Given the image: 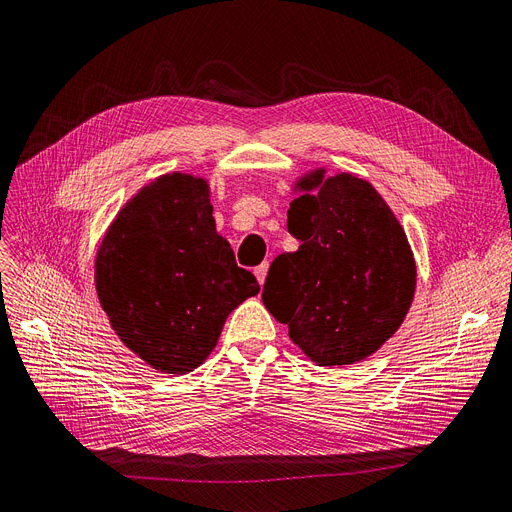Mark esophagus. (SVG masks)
Masks as SVG:
<instances>
[{"label": "esophagus", "mask_w": 512, "mask_h": 512, "mask_svg": "<svg viewBox=\"0 0 512 512\" xmlns=\"http://www.w3.org/2000/svg\"><path fill=\"white\" fill-rule=\"evenodd\" d=\"M267 273H269V262H262L260 267L254 269V275H256V279H258L260 285L264 283V279H267Z\"/></svg>", "instance_id": "esophagus-1"}]
</instances>
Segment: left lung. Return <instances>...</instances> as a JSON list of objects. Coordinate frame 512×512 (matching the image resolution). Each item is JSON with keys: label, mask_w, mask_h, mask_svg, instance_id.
<instances>
[{"label": "left lung", "mask_w": 512, "mask_h": 512, "mask_svg": "<svg viewBox=\"0 0 512 512\" xmlns=\"http://www.w3.org/2000/svg\"><path fill=\"white\" fill-rule=\"evenodd\" d=\"M288 231L300 248L271 264L262 290L269 313L319 365H351L378 351L416 290V262L391 208L370 182L338 174L317 195L292 201Z\"/></svg>", "instance_id": "obj_1"}]
</instances>
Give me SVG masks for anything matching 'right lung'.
Segmentation results:
<instances>
[{
    "label": "right lung",
    "mask_w": 512,
    "mask_h": 512,
    "mask_svg": "<svg viewBox=\"0 0 512 512\" xmlns=\"http://www.w3.org/2000/svg\"><path fill=\"white\" fill-rule=\"evenodd\" d=\"M206 180L161 176L117 214L96 254V292L115 334L166 374L193 372L229 313L254 294L216 233Z\"/></svg>",
    "instance_id": "right-lung-1"
}]
</instances>
